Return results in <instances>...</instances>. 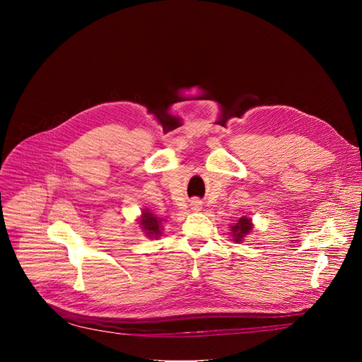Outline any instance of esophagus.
Wrapping results in <instances>:
<instances>
[{
	"instance_id": "esophagus-1",
	"label": "esophagus",
	"mask_w": 362,
	"mask_h": 362,
	"mask_svg": "<svg viewBox=\"0 0 362 362\" xmlns=\"http://www.w3.org/2000/svg\"><path fill=\"white\" fill-rule=\"evenodd\" d=\"M190 209H192L193 212H199V211H202V202H200V200H197V199H193V200L190 202Z\"/></svg>"
}]
</instances>
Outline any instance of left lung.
<instances>
[{
  "instance_id": "obj_1",
  "label": "left lung",
  "mask_w": 362,
  "mask_h": 362,
  "mask_svg": "<svg viewBox=\"0 0 362 362\" xmlns=\"http://www.w3.org/2000/svg\"><path fill=\"white\" fill-rule=\"evenodd\" d=\"M255 229V225L252 222L250 216H240L236 223L230 225V238L235 243H242Z\"/></svg>"
}]
</instances>
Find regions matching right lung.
I'll list each match as a JSON object with an SVG mask.
<instances>
[{
    "label": "right lung",
    "mask_w": 362,
    "mask_h": 362,
    "mask_svg": "<svg viewBox=\"0 0 362 362\" xmlns=\"http://www.w3.org/2000/svg\"><path fill=\"white\" fill-rule=\"evenodd\" d=\"M137 222H139L140 229L144 232V235L148 239H158L163 233L162 230H163V223L166 222V219L156 216L146 208V209H141V214H140Z\"/></svg>",
    "instance_id": "obj_1"
}]
</instances>
